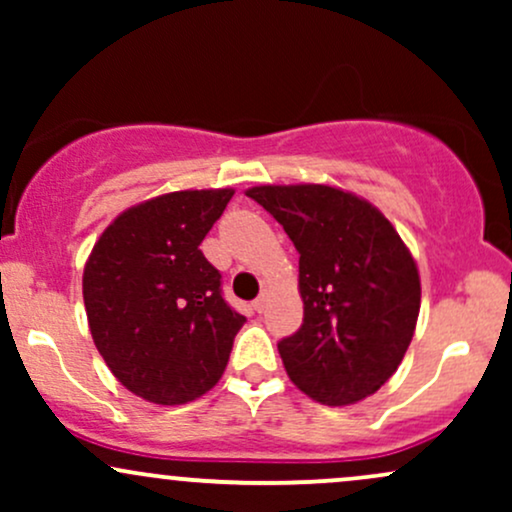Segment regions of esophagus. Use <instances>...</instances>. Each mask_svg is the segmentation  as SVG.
<instances>
[{
  "label": "esophagus",
  "instance_id": "1",
  "mask_svg": "<svg viewBox=\"0 0 512 512\" xmlns=\"http://www.w3.org/2000/svg\"><path fill=\"white\" fill-rule=\"evenodd\" d=\"M264 305H267V293H260V296L255 298V303H252V308H255L257 313H262Z\"/></svg>",
  "mask_w": 512,
  "mask_h": 512
}]
</instances>
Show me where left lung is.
I'll return each mask as SVG.
<instances>
[{"mask_svg":"<svg viewBox=\"0 0 512 512\" xmlns=\"http://www.w3.org/2000/svg\"><path fill=\"white\" fill-rule=\"evenodd\" d=\"M296 245L303 325L279 342L298 390L346 407L392 378L421 305L414 257L366 199L327 185H260L245 192Z\"/></svg>","mask_w":512,"mask_h":512,"instance_id":"1","label":"left lung"}]
</instances>
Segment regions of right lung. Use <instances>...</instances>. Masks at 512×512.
Listing matches in <instances>:
<instances>
[{
	"instance_id": "add662e5",
	"label": "right lung",
	"mask_w": 512,
	"mask_h": 512,
	"mask_svg": "<svg viewBox=\"0 0 512 512\" xmlns=\"http://www.w3.org/2000/svg\"><path fill=\"white\" fill-rule=\"evenodd\" d=\"M233 190H185L120 214L84 269L88 327L103 361L134 395L185 404L219 383L245 317L199 250Z\"/></svg>"
}]
</instances>
